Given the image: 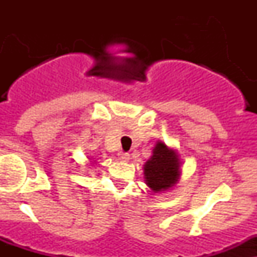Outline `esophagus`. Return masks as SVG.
Masks as SVG:
<instances>
[{
    "mask_svg": "<svg viewBox=\"0 0 257 257\" xmlns=\"http://www.w3.org/2000/svg\"><path fill=\"white\" fill-rule=\"evenodd\" d=\"M118 158H119V160H121V162H128V160H129V154H128V153L119 152L118 153Z\"/></svg>",
    "mask_w": 257,
    "mask_h": 257,
    "instance_id": "1",
    "label": "esophagus"
}]
</instances>
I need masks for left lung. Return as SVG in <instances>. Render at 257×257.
Here are the masks:
<instances>
[{
    "label": "left lung",
    "mask_w": 257,
    "mask_h": 257,
    "mask_svg": "<svg viewBox=\"0 0 257 257\" xmlns=\"http://www.w3.org/2000/svg\"><path fill=\"white\" fill-rule=\"evenodd\" d=\"M180 177V162L178 153L163 142H158L153 155L144 164L145 184L154 194L173 188Z\"/></svg>",
    "instance_id": "1"
}]
</instances>
